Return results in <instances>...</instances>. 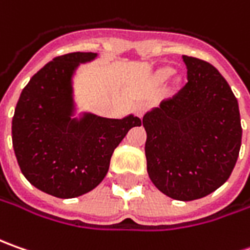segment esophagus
<instances>
[{"instance_id":"esophagus-1","label":"esophagus","mask_w":250,"mask_h":250,"mask_svg":"<svg viewBox=\"0 0 250 250\" xmlns=\"http://www.w3.org/2000/svg\"><path fill=\"white\" fill-rule=\"evenodd\" d=\"M146 110H147V104H146V103H138V104L133 107L135 114H136L139 118H142V117H143V114L146 112Z\"/></svg>"}]
</instances>
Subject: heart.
<instances>
[{
    "mask_svg": "<svg viewBox=\"0 0 250 250\" xmlns=\"http://www.w3.org/2000/svg\"><path fill=\"white\" fill-rule=\"evenodd\" d=\"M171 75H172V69H171V68H168V66H166V68H161L159 72H157V79H159L160 82H163V81L168 79Z\"/></svg>",
    "mask_w": 250,
    "mask_h": 250,
    "instance_id": "obj_1",
    "label": "heart"
}]
</instances>
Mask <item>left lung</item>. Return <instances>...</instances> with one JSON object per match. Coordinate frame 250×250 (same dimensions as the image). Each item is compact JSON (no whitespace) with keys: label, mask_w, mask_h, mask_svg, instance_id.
Listing matches in <instances>:
<instances>
[{"label":"left lung","mask_w":250,"mask_h":250,"mask_svg":"<svg viewBox=\"0 0 250 250\" xmlns=\"http://www.w3.org/2000/svg\"><path fill=\"white\" fill-rule=\"evenodd\" d=\"M188 83L145 114L147 172L160 192L189 202L221 187L241 149L239 108L211 63L182 55Z\"/></svg>","instance_id":"left-lung-1"}]
</instances>
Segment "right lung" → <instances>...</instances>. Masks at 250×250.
Segmentation results:
<instances>
[{"label": "right lung", "instance_id": "obj_1", "mask_svg": "<svg viewBox=\"0 0 250 250\" xmlns=\"http://www.w3.org/2000/svg\"><path fill=\"white\" fill-rule=\"evenodd\" d=\"M96 53L55 57L24 86L12 118V145L24 178L37 189L61 199L81 196L108 172L115 147L142 120H111L83 112L73 118L72 78L79 63Z\"/></svg>", "mask_w": 250, "mask_h": 250}]
</instances>
